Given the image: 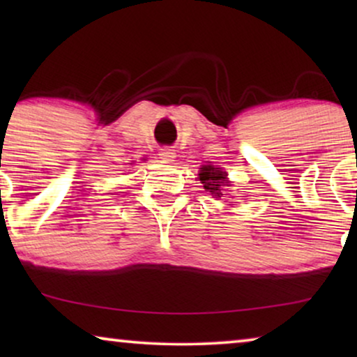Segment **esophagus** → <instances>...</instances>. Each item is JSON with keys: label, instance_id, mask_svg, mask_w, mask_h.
Segmentation results:
<instances>
[{"label": "esophagus", "instance_id": "1", "mask_svg": "<svg viewBox=\"0 0 357 357\" xmlns=\"http://www.w3.org/2000/svg\"><path fill=\"white\" fill-rule=\"evenodd\" d=\"M159 158L165 160V162H174L175 151L172 148H169V146H165V148H160L159 149Z\"/></svg>", "mask_w": 357, "mask_h": 357}]
</instances>
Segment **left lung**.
I'll return each instance as SVG.
<instances>
[{"label": "left lung", "instance_id": "1", "mask_svg": "<svg viewBox=\"0 0 357 357\" xmlns=\"http://www.w3.org/2000/svg\"><path fill=\"white\" fill-rule=\"evenodd\" d=\"M199 180L204 185V188L208 190L209 193L214 195V197H219L221 193L222 183H226V172L222 170H218L213 165H203L202 172L198 174Z\"/></svg>", "mask_w": 357, "mask_h": 357}]
</instances>
